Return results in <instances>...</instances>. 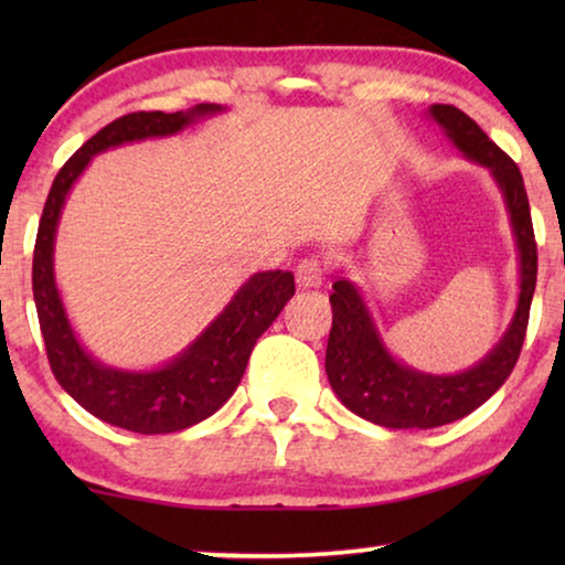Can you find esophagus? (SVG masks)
I'll return each mask as SVG.
<instances>
[{
  "instance_id": "34e87169",
  "label": "esophagus",
  "mask_w": 565,
  "mask_h": 565,
  "mask_svg": "<svg viewBox=\"0 0 565 565\" xmlns=\"http://www.w3.org/2000/svg\"><path fill=\"white\" fill-rule=\"evenodd\" d=\"M296 280L300 288H319L323 282V265L319 259H303L296 267Z\"/></svg>"
}]
</instances>
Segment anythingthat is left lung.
Wrapping results in <instances>:
<instances>
[{"mask_svg":"<svg viewBox=\"0 0 565 565\" xmlns=\"http://www.w3.org/2000/svg\"><path fill=\"white\" fill-rule=\"evenodd\" d=\"M429 118L462 157L486 167L504 198L520 259V298L504 337L473 367L431 375L404 365L385 347L358 285L339 275L329 296L334 321L327 344V375L337 398L362 419L388 429H431L462 419L497 393L520 358L537 282V244L520 167L452 105H431Z\"/></svg>","mask_w":565,"mask_h":565,"instance_id":"1","label":"left lung"}]
</instances>
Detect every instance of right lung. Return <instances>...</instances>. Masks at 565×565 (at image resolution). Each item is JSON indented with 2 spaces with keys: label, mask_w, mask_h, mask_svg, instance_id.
<instances>
[{
  "label": "right lung",
  "mask_w": 565,
  "mask_h": 565,
  "mask_svg": "<svg viewBox=\"0 0 565 565\" xmlns=\"http://www.w3.org/2000/svg\"><path fill=\"white\" fill-rule=\"evenodd\" d=\"M223 113L221 105H195L177 113H130L97 130L61 167L45 200L33 254V298L53 375L92 416L138 435H167L207 419L234 396L257 339L273 327L296 292L292 273H254L228 306L167 365L153 370L110 367L84 350L61 300L53 246L64 203L89 161L107 149L146 138L174 136L198 120Z\"/></svg>",
  "instance_id": "add662e5"
}]
</instances>
